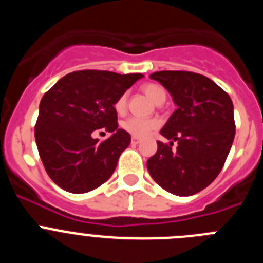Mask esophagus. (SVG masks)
<instances>
[{"instance_id": "esophagus-1", "label": "esophagus", "mask_w": 263, "mask_h": 263, "mask_svg": "<svg viewBox=\"0 0 263 263\" xmlns=\"http://www.w3.org/2000/svg\"><path fill=\"white\" fill-rule=\"evenodd\" d=\"M139 142H141V139L138 137H132V145H137Z\"/></svg>"}]
</instances>
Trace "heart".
Returning <instances> with one entry per match:
<instances>
[{"mask_svg":"<svg viewBox=\"0 0 263 263\" xmlns=\"http://www.w3.org/2000/svg\"><path fill=\"white\" fill-rule=\"evenodd\" d=\"M143 93L152 100L153 103H159L160 100L166 99V92L162 87L157 84H145L142 85ZM115 109L118 115H122L126 110V95H122L117 99L115 103ZM159 122L154 118H142V117H130L126 121L122 122V127L126 130L127 133L132 134L133 137H138V138H143L147 137L152 133L153 130L157 129Z\"/></svg>","mask_w":263,"mask_h":263,"instance_id":"heart-1","label":"heart"}]
</instances>
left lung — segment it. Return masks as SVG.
<instances>
[{"label":"left lung","mask_w":263,"mask_h":263,"mask_svg":"<svg viewBox=\"0 0 263 263\" xmlns=\"http://www.w3.org/2000/svg\"><path fill=\"white\" fill-rule=\"evenodd\" d=\"M173 97L176 110L160 134L147 170L160 187L178 196H191L220 174L236 134L233 103L215 81L187 71H159L150 75ZM178 142L173 152L172 141Z\"/></svg>","instance_id":"left-lung-1"}]
</instances>
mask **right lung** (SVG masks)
<instances>
[{"instance_id": "add662e5", "label": "right lung", "mask_w": 263, "mask_h": 263, "mask_svg": "<svg viewBox=\"0 0 263 263\" xmlns=\"http://www.w3.org/2000/svg\"><path fill=\"white\" fill-rule=\"evenodd\" d=\"M141 78L142 73L75 71L46 92L39 104L35 142L55 184L84 194L110 178L132 139L118 129L115 103ZM96 128H105L112 136L99 143L91 137Z\"/></svg>"}]
</instances>
